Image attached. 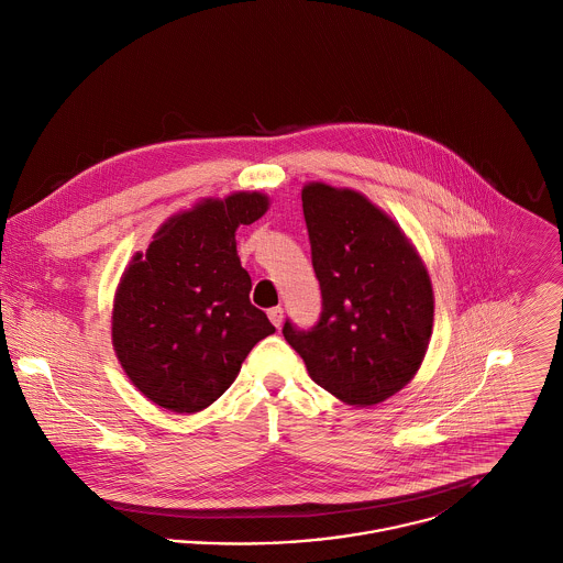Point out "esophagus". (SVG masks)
<instances>
[{
	"instance_id": "1",
	"label": "esophagus",
	"mask_w": 563,
	"mask_h": 563,
	"mask_svg": "<svg viewBox=\"0 0 563 563\" xmlns=\"http://www.w3.org/2000/svg\"><path fill=\"white\" fill-rule=\"evenodd\" d=\"M268 319H271V323L275 325V328H279L282 323H284V310L277 306V308H271L268 310Z\"/></svg>"
}]
</instances>
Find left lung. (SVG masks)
Masks as SVG:
<instances>
[{
    "label": "left lung",
    "instance_id": "obj_1",
    "mask_svg": "<svg viewBox=\"0 0 563 563\" xmlns=\"http://www.w3.org/2000/svg\"><path fill=\"white\" fill-rule=\"evenodd\" d=\"M312 266L321 286L319 323L284 336L310 378L354 407L400 391L420 369L433 328V288L405 231L354 189H301Z\"/></svg>",
    "mask_w": 563,
    "mask_h": 563
}]
</instances>
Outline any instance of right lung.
<instances>
[{"label": "right lung", "instance_id": "right-lung-1", "mask_svg": "<svg viewBox=\"0 0 563 563\" xmlns=\"http://www.w3.org/2000/svg\"><path fill=\"white\" fill-rule=\"evenodd\" d=\"M271 207L262 191L202 198L167 218L134 253L114 292L112 345L132 385L176 413H196L238 378L275 332L249 299L235 231Z\"/></svg>", "mask_w": 563, "mask_h": 563}]
</instances>
